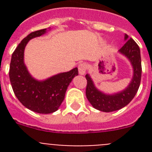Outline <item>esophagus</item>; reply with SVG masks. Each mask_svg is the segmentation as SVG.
<instances>
[{
  "mask_svg": "<svg viewBox=\"0 0 152 152\" xmlns=\"http://www.w3.org/2000/svg\"><path fill=\"white\" fill-rule=\"evenodd\" d=\"M87 69H88V64L87 63H80L78 65V72L80 75H84Z\"/></svg>",
  "mask_w": 152,
  "mask_h": 152,
  "instance_id": "1",
  "label": "esophagus"
}]
</instances>
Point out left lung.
<instances>
[{"mask_svg": "<svg viewBox=\"0 0 152 152\" xmlns=\"http://www.w3.org/2000/svg\"><path fill=\"white\" fill-rule=\"evenodd\" d=\"M126 43L119 52L128 58L133 67V77L126 90L113 95H107L98 91L94 85L89 75H86V96L91 105L98 110L113 112L128 105L139 90L142 77V62L139 45L128 35H125Z\"/></svg>", "mask_w": 152, "mask_h": 152, "instance_id": "1", "label": "left lung"}]
</instances>
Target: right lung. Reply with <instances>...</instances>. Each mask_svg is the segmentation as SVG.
<instances>
[{
    "label": "right lung",
    "mask_w": 152,
    "mask_h": 152,
    "mask_svg": "<svg viewBox=\"0 0 152 152\" xmlns=\"http://www.w3.org/2000/svg\"><path fill=\"white\" fill-rule=\"evenodd\" d=\"M46 29L35 31L21 41L13 52L9 77L14 94L24 107L38 113H52L64 100L65 92L72 79L78 75L77 68L39 81L31 77L23 62L24 49L28 42L42 36Z\"/></svg>",
    "instance_id": "add662e5"
}]
</instances>
